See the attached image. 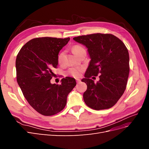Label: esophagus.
<instances>
[{
    "mask_svg": "<svg viewBox=\"0 0 149 149\" xmlns=\"http://www.w3.org/2000/svg\"><path fill=\"white\" fill-rule=\"evenodd\" d=\"M76 83H79L81 81L80 79H76Z\"/></svg>",
    "mask_w": 149,
    "mask_h": 149,
    "instance_id": "obj_1",
    "label": "esophagus"
}]
</instances>
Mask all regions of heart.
Returning a JSON list of instances; mask_svg holds the SVG:
<instances>
[{
    "instance_id": "obj_1",
    "label": "heart",
    "mask_w": 149,
    "mask_h": 149,
    "mask_svg": "<svg viewBox=\"0 0 149 149\" xmlns=\"http://www.w3.org/2000/svg\"><path fill=\"white\" fill-rule=\"evenodd\" d=\"M72 49H73V52L75 55L77 56L78 55V53L81 52L84 49L80 45H74L72 48ZM65 52L64 51L61 52L58 55V63L62 65L64 63V60H65ZM82 72V69L80 68H71L69 69L68 71V73L69 74L74 76V77H79V76L81 74Z\"/></svg>"
}]
</instances>
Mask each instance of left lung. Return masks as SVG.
I'll use <instances>...</instances> for the list:
<instances>
[{"label":"left lung","instance_id":"1","mask_svg":"<svg viewBox=\"0 0 149 149\" xmlns=\"http://www.w3.org/2000/svg\"><path fill=\"white\" fill-rule=\"evenodd\" d=\"M87 48L90 59L81 81L87 84L84 101L95 110L111 108L125 91L129 73V55L124 43L112 34L94 33L73 38ZM100 74L96 84L90 78Z\"/></svg>","mask_w":149,"mask_h":149}]
</instances>
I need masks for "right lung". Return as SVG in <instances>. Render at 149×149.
Segmentation results:
<instances>
[{"label": "right lung", "instance_id": "right-lung-1", "mask_svg": "<svg viewBox=\"0 0 149 149\" xmlns=\"http://www.w3.org/2000/svg\"><path fill=\"white\" fill-rule=\"evenodd\" d=\"M70 40L33 38L22 47L17 56L18 84L30 105L42 115H55L63 109L68 95L76 84L71 77L63 78L60 85L50 82L55 75L53 70L58 65V54Z\"/></svg>", "mask_w": 149, "mask_h": 149}]
</instances>
